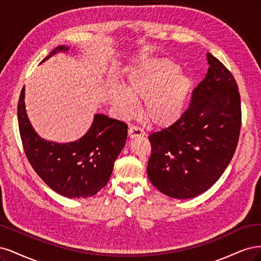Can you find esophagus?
<instances>
[{
  "mask_svg": "<svg viewBox=\"0 0 261 261\" xmlns=\"http://www.w3.org/2000/svg\"><path fill=\"white\" fill-rule=\"evenodd\" d=\"M128 134H129L130 139H136L139 137H144L145 132L143 131L141 128L136 127V125H132V127H130L128 130Z\"/></svg>",
  "mask_w": 261,
  "mask_h": 261,
  "instance_id": "34e87169",
  "label": "esophagus"
}]
</instances>
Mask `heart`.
<instances>
[{
	"mask_svg": "<svg viewBox=\"0 0 261 261\" xmlns=\"http://www.w3.org/2000/svg\"><path fill=\"white\" fill-rule=\"evenodd\" d=\"M179 70L178 64L166 58L142 63L130 70L125 89L115 86L109 91V102L123 117L137 112L136 100L143 102L150 124L170 127L181 119L192 91L191 79Z\"/></svg>",
	"mask_w": 261,
	"mask_h": 261,
	"instance_id": "1",
	"label": "heart"
}]
</instances>
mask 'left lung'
<instances>
[{
	"label": "left lung",
	"instance_id": "8db88e82",
	"mask_svg": "<svg viewBox=\"0 0 261 261\" xmlns=\"http://www.w3.org/2000/svg\"><path fill=\"white\" fill-rule=\"evenodd\" d=\"M209 68L181 119L149 134L147 175L163 194L178 199L212 188L230 164L241 130V98L231 72L207 53Z\"/></svg>",
	"mask_w": 261,
	"mask_h": 261
}]
</instances>
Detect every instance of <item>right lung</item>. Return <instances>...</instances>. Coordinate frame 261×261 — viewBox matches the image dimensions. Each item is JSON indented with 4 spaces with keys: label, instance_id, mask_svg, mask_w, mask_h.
<instances>
[{
    "label": "right lung",
    "instance_id": "add662e5",
    "mask_svg": "<svg viewBox=\"0 0 261 261\" xmlns=\"http://www.w3.org/2000/svg\"><path fill=\"white\" fill-rule=\"evenodd\" d=\"M69 46L55 47L43 61ZM18 124L24 153L35 171L53 191L68 198H86L102 190L111 178L114 164L125 145L128 125L104 114H95L88 132L68 143L41 138L28 118L24 87L19 96Z\"/></svg>",
    "mask_w": 261,
    "mask_h": 261
}]
</instances>
